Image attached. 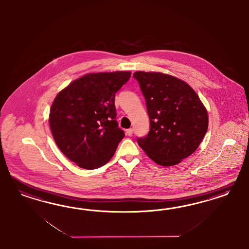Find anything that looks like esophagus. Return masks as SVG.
<instances>
[{"label":"esophagus","instance_id":"obj_1","mask_svg":"<svg viewBox=\"0 0 249 249\" xmlns=\"http://www.w3.org/2000/svg\"><path fill=\"white\" fill-rule=\"evenodd\" d=\"M126 133H127V135L128 136L132 135V134H133V128H128V129H127Z\"/></svg>","mask_w":249,"mask_h":249}]
</instances>
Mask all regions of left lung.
Listing matches in <instances>:
<instances>
[{"instance_id":"obj_1","label":"left lung","mask_w":249,"mask_h":249,"mask_svg":"<svg viewBox=\"0 0 249 249\" xmlns=\"http://www.w3.org/2000/svg\"><path fill=\"white\" fill-rule=\"evenodd\" d=\"M150 119L148 135L137 142L157 164L173 166L193 154L208 128V114L196 91L181 79L138 71Z\"/></svg>"}]
</instances>
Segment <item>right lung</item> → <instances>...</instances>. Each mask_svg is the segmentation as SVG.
<instances>
[{"label": "right lung", "instance_id": "obj_1", "mask_svg": "<svg viewBox=\"0 0 249 249\" xmlns=\"http://www.w3.org/2000/svg\"><path fill=\"white\" fill-rule=\"evenodd\" d=\"M130 74L128 71L87 74L54 98L49 114L53 140L80 168L94 170L105 165L124 138L116 121L115 94Z\"/></svg>", "mask_w": 249, "mask_h": 249}]
</instances>
